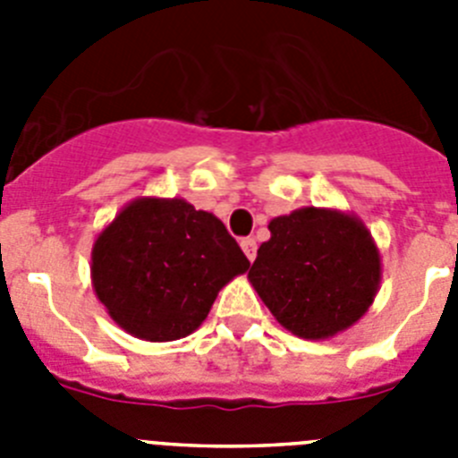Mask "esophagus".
Returning <instances> with one entry per match:
<instances>
[{"instance_id":"34e87169","label":"esophagus","mask_w":458,"mask_h":458,"mask_svg":"<svg viewBox=\"0 0 458 458\" xmlns=\"http://www.w3.org/2000/svg\"><path fill=\"white\" fill-rule=\"evenodd\" d=\"M241 248L250 261H254V259H257V241H254V238H242Z\"/></svg>"}]
</instances>
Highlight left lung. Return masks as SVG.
Here are the masks:
<instances>
[{
	"instance_id": "left-lung-1",
	"label": "left lung",
	"mask_w": 458,
	"mask_h": 458,
	"mask_svg": "<svg viewBox=\"0 0 458 458\" xmlns=\"http://www.w3.org/2000/svg\"><path fill=\"white\" fill-rule=\"evenodd\" d=\"M248 279L270 314L302 339H330L365 317L380 286V252L353 213L302 206L273 217Z\"/></svg>"
}]
</instances>
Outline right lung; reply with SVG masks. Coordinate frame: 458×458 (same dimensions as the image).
I'll return each mask as SVG.
<instances>
[{
    "label": "right lung",
    "mask_w": 458,
    "mask_h": 458,
    "mask_svg": "<svg viewBox=\"0 0 458 458\" xmlns=\"http://www.w3.org/2000/svg\"><path fill=\"white\" fill-rule=\"evenodd\" d=\"M248 268L222 220L181 197H137L91 248L96 298L121 330L144 342L192 335L222 286Z\"/></svg>",
    "instance_id": "obj_1"
}]
</instances>
